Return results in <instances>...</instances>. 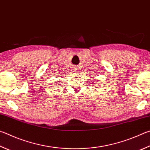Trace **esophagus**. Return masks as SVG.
Wrapping results in <instances>:
<instances>
[{
    "instance_id": "34e87169",
    "label": "esophagus",
    "mask_w": 150,
    "mask_h": 150,
    "mask_svg": "<svg viewBox=\"0 0 150 150\" xmlns=\"http://www.w3.org/2000/svg\"><path fill=\"white\" fill-rule=\"evenodd\" d=\"M78 67H74L73 68V71H74L75 72H77L78 71Z\"/></svg>"
}]
</instances>
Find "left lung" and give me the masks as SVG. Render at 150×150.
Returning a JSON list of instances; mask_svg holds the SVG:
<instances>
[{
	"mask_svg": "<svg viewBox=\"0 0 150 150\" xmlns=\"http://www.w3.org/2000/svg\"><path fill=\"white\" fill-rule=\"evenodd\" d=\"M94 84H96V83H94Z\"/></svg>",
	"mask_w": 150,
	"mask_h": 150,
	"instance_id": "1",
	"label": "left lung"
}]
</instances>
